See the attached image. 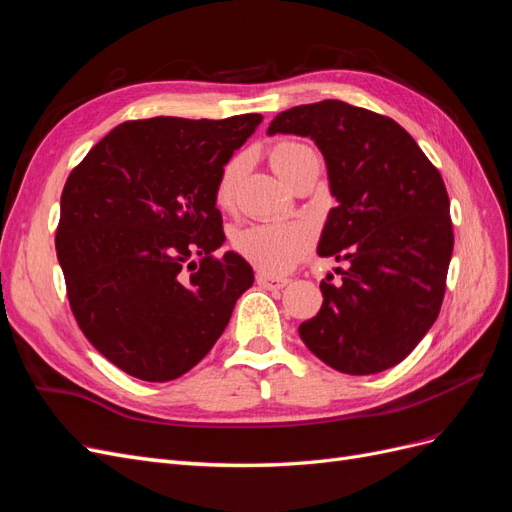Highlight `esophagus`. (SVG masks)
Segmentation results:
<instances>
[{
	"mask_svg": "<svg viewBox=\"0 0 512 512\" xmlns=\"http://www.w3.org/2000/svg\"><path fill=\"white\" fill-rule=\"evenodd\" d=\"M256 282H258V286L269 288V290H280L288 284V280H282V277H273V275L262 273V271L256 275Z\"/></svg>",
	"mask_w": 512,
	"mask_h": 512,
	"instance_id": "esophagus-1",
	"label": "esophagus"
}]
</instances>
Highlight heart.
<instances>
[{"label":"heart","instance_id":"b5f03b06","mask_svg":"<svg viewBox=\"0 0 512 512\" xmlns=\"http://www.w3.org/2000/svg\"><path fill=\"white\" fill-rule=\"evenodd\" d=\"M314 153L307 145L297 141H282L277 143L271 153L269 162L273 170L284 181L292 175L297 164ZM241 175V160H230L215 185V203L222 209L232 205V196H235V185ZM235 250L250 260L254 267L265 271L269 275H280L290 271L309 250V232L294 222H280V224H254L239 230L235 239H232Z\"/></svg>","mask_w":512,"mask_h":512}]
</instances>
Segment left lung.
Segmentation results:
<instances>
[{"label": "left lung", "mask_w": 512, "mask_h": 512, "mask_svg": "<svg viewBox=\"0 0 512 512\" xmlns=\"http://www.w3.org/2000/svg\"><path fill=\"white\" fill-rule=\"evenodd\" d=\"M267 134L309 136L327 162L331 194L320 256L350 262L320 282V312L299 335L350 376L401 363L436 322L453 254L451 203L438 168L391 117L342 100L288 108Z\"/></svg>", "instance_id": "1"}]
</instances>
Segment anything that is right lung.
<instances>
[{
    "label": "right lung",
    "instance_id": "1",
    "mask_svg": "<svg viewBox=\"0 0 512 512\" xmlns=\"http://www.w3.org/2000/svg\"><path fill=\"white\" fill-rule=\"evenodd\" d=\"M260 121H126L70 173L55 235L68 301L91 346L126 374L183 376L254 284L239 254L213 256L226 241L215 185Z\"/></svg>",
    "mask_w": 512,
    "mask_h": 512
}]
</instances>
